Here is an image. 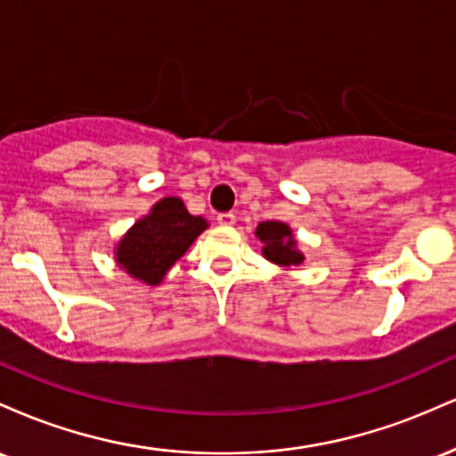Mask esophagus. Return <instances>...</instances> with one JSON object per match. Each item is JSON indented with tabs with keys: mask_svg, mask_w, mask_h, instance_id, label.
I'll return each instance as SVG.
<instances>
[{
	"mask_svg": "<svg viewBox=\"0 0 456 456\" xmlns=\"http://www.w3.org/2000/svg\"><path fill=\"white\" fill-rule=\"evenodd\" d=\"M216 221H218V224H221V227H232V224H235V214L223 212V214H218Z\"/></svg>",
	"mask_w": 456,
	"mask_h": 456,
	"instance_id": "1",
	"label": "esophagus"
}]
</instances>
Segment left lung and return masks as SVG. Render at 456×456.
I'll return each mask as SVG.
<instances>
[{"instance_id": "obj_1", "label": "left lung", "mask_w": 456, "mask_h": 456, "mask_svg": "<svg viewBox=\"0 0 456 456\" xmlns=\"http://www.w3.org/2000/svg\"><path fill=\"white\" fill-rule=\"evenodd\" d=\"M255 235L264 242V257L270 259L272 264L291 268V265H300L305 261V255L297 250V242L289 224L279 221L259 223Z\"/></svg>"}]
</instances>
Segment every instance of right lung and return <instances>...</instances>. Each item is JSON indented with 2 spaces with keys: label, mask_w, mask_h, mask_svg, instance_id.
Segmentation results:
<instances>
[{
  "label": "right lung",
  "mask_w": 456,
  "mask_h": 456,
  "mask_svg": "<svg viewBox=\"0 0 456 456\" xmlns=\"http://www.w3.org/2000/svg\"><path fill=\"white\" fill-rule=\"evenodd\" d=\"M206 227V218L188 214L182 199L165 197L119 240L115 259L133 279L159 285Z\"/></svg>",
  "instance_id": "add662e5"
}]
</instances>
